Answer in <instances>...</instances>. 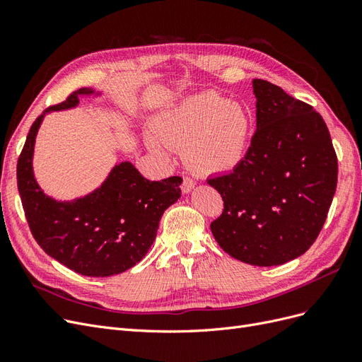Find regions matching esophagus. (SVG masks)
I'll return each mask as SVG.
<instances>
[{
	"instance_id": "1",
	"label": "esophagus",
	"mask_w": 362,
	"mask_h": 362,
	"mask_svg": "<svg viewBox=\"0 0 362 362\" xmlns=\"http://www.w3.org/2000/svg\"><path fill=\"white\" fill-rule=\"evenodd\" d=\"M194 185H196L194 180H192L190 177H184L182 184H181V190H182V193H190L194 189Z\"/></svg>"
}]
</instances>
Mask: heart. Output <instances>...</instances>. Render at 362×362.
I'll use <instances>...</instances> for the list:
<instances>
[{
    "mask_svg": "<svg viewBox=\"0 0 362 362\" xmlns=\"http://www.w3.org/2000/svg\"><path fill=\"white\" fill-rule=\"evenodd\" d=\"M252 120L246 108L217 93H201L160 115L151 125L148 146L168 157L164 146L184 149V160L201 173H225L243 160Z\"/></svg>",
    "mask_w": 362,
    "mask_h": 362,
    "instance_id": "heart-1",
    "label": "heart"
}]
</instances>
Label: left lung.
<instances>
[{"mask_svg": "<svg viewBox=\"0 0 362 362\" xmlns=\"http://www.w3.org/2000/svg\"><path fill=\"white\" fill-rule=\"evenodd\" d=\"M257 131L233 172L206 182L223 211L211 233L226 254L279 266L311 247L337 189L338 163L323 117L279 86L254 80Z\"/></svg>", "mask_w": 362, "mask_h": 362, "instance_id": "left-lung-1", "label": "left lung"}]
</instances>
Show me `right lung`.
Listing matches in <instances>:
<instances>
[{"instance_id": "right-lung-1", "label": "right lung", "mask_w": 362, "mask_h": 362, "mask_svg": "<svg viewBox=\"0 0 362 362\" xmlns=\"http://www.w3.org/2000/svg\"><path fill=\"white\" fill-rule=\"evenodd\" d=\"M83 87L66 101L47 108L27 136L18 158V190L30 231L37 245L63 266L84 276L122 273L144 258L154 243L160 218L181 196L180 177L149 181L129 161L116 164L92 193L74 201H56L42 192L33 173L37 129L49 112L76 107ZM100 95V92H98Z\"/></svg>"}]
</instances>
